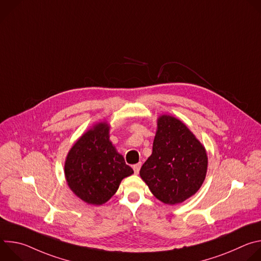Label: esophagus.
<instances>
[{"label": "esophagus", "instance_id": "34e87169", "mask_svg": "<svg viewBox=\"0 0 261 261\" xmlns=\"http://www.w3.org/2000/svg\"><path fill=\"white\" fill-rule=\"evenodd\" d=\"M140 166H141V163H137V164H134L132 167H133V170L136 174H138L139 170H140Z\"/></svg>", "mask_w": 261, "mask_h": 261}]
</instances>
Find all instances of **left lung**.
I'll return each instance as SVG.
<instances>
[{
	"instance_id": "1",
	"label": "left lung",
	"mask_w": 261,
	"mask_h": 261,
	"mask_svg": "<svg viewBox=\"0 0 261 261\" xmlns=\"http://www.w3.org/2000/svg\"><path fill=\"white\" fill-rule=\"evenodd\" d=\"M206 169L205 148L189 128L172 116H160L153 153L139 171L154 196L171 205L185 201L199 190Z\"/></svg>"
}]
</instances>
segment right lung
<instances>
[{
  "label": "right lung",
  "instance_id": "add662e5",
  "mask_svg": "<svg viewBox=\"0 0 261 261\" xmlns=\"http://www.w3.org/2000/svg\"><path fill=\"white\" fill-rule=\"evenodd\" d=\"M133 169L109 140V125L96 124L74 143L65 161L69 188L89 204L100 205L115 195Z\"/></svg>",
  "mask_w": 261,
  "mask_h": 261
}]
</instances>
